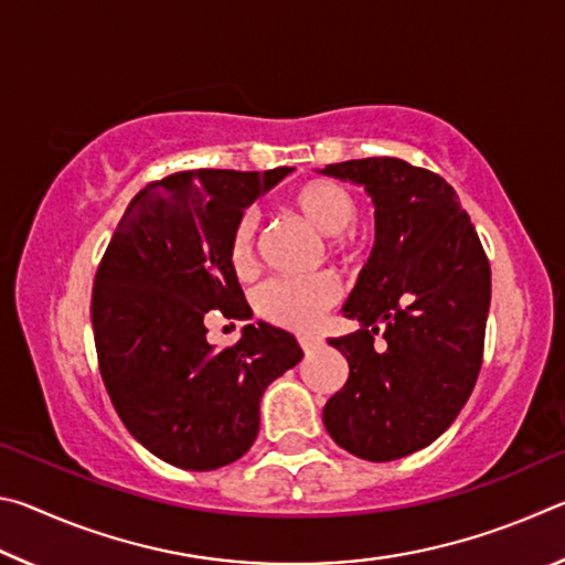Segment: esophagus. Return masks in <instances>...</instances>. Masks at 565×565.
<instances>
[{
    "mask_svg": "<svg viewBox=\"0 0 565 565\" xmlns=\"http://www.w3.org/2000/svg\"><path fill=\"white\" fill-rule=\"evenodd\" d=\"M296 341H299V347L309 353L311 349H317L319 343H321V337H317V333H299V337H296Z\"/></svg>",
    "mask_w": 565,
    "mask_h": 565,
    "instance_id": "34e87169",
    "label": "esophagus"
}]
</instances>
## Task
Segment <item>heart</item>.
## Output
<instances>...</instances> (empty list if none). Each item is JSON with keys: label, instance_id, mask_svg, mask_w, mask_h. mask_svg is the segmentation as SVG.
Wrapping results in <instances>:
<instances>
[{"label": "heart", "instance_id": "heart-1", "mask_svg": "<svg viewBox=\"0 0 565 565\" xmlns=\"http://www.w3.org/2000/svg\"><path fill=\"white\" fill-rule=\"evenodd\" d=\"M286 212L299 216L313 232L327 236V248L337 256H351L359 248V232L353 218L359 202L349 186L337 179L313 177L301 181L286 196ZM226 256L238 279H248L256 271V216L242 214L232 226ZM341 299V286L331 274H317L309 279H271L259 286L254 309L262 319L276 327L303 331L311 329L323 313Z\"/></svg>", "mask_w": 565, "mask_h": 565}]
</instances>
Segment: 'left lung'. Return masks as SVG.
<instances>
[{
	"label": "left lung",
	"mask_w": 565,
	"mask_h": 565,
	"mask_svg": "<svg viewBox=\"0 0 565 565\" xmlns=\"http://www.w3.org/2000/svg\"><path fill=\"white\" fill-rule=\"evenodd\" d=\"M323 174L363 184L376 206L374 252L343 306L361 329L329 341L349 379L323 406V426L349 454L394 461L436 441L471 396L491 266L454 186L434 171L369 157Z\"/></svg>",
	"instance_id": "obj_1"
}]
</instances>
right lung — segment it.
Listing matches in <instances>:
<instances>
[{"label":"right lung","instance_id":"1","mask_svg":"<svg viewBox=\"0 0 565 565\" xmlns=\"http://www.w3.org/2000/svg\"><path fill=\"white\" fill-rule=\"evenodd\" d=\"M291 167L196 169L151 181L124 212L92 291L99 374L121 424L161 461L214 471L259 434L266 386L301 361L289 331L259 321L222 351L204 317L246 321L228 266L232 226Z\"/></svg>","mask_w":565,"mask_h":565}]
</instances>
